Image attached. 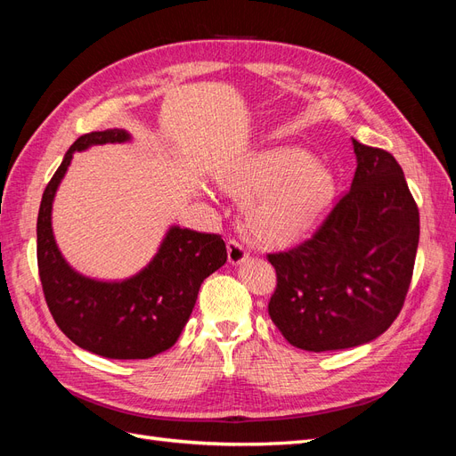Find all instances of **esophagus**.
<instances>
[{"instance_id":"34e87169","label":"esophagus","mask_w":456,"mask_h":456,"mask_svg":"<svg viewBox=\"0 0 456 456\" xmlns=\"http://www.w3.org/2000/svg\"><path fill=\"white\" fill-rule=\"evenodd\" d=\"M228 262L232 266H238V265H243V262L249 258V253H247L245 247L236 241V240H230L228 241Z\"/></svg>"}]
</instances>
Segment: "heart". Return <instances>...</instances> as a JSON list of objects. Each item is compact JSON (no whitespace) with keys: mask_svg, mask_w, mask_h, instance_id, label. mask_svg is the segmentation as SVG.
<instances>
[{"mask_svg":"<svg viewBox=\"0 0 456 456\" xmlns=\"http://www.w3.org/2000/svg\"><path fill=\"white\" fill-rule=\"evenodd\" d=\"M243 203V224L258 245L291 247L322 224L337 198L327 163L298 146H275L245 158L220 178Z\"/></svg>","mask_w":456,"mask_h":456,"instance_id":"obj_1","label":"heart"}]
</instances>
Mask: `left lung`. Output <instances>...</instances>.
Masks as SVG:
<instances>
[{
  "mask_svg": "<svg viewBox=\"0 0 456 456\" xmlns=\"http://www.w3.org/2000/svg\"><path fill=\"white\" fill-rule=\"evenodd\" d=\"M355 175L315 236L268 255L278 287L268 314L289 344L308 352L362 346L403 306L420 220L395 158L352 139Z\"/></svg>",
  "mask_w": 456,
  "mask_h": 456,
  "instance_id": "8db88e82",
  "label": "left lung"
}]
</instances>
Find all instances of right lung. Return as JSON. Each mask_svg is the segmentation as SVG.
<instances>
[{
	"mask_svg": "<svg viewBox=\"0 0 456 456\" xmlns=\"http://www.w3.org/2000/svg\"><path fill=\"white\" fill-rule=\"evenodd\" d=\"M126 129L79 136L47 184L37 215V266L53 320L79 348L110 360H148L169 350L205 278L226 262L216 233L169 226L148 265L126 280H96L70 266L54 240L53 201L76 151L131 142Z\"/></svg>",
	"mask_w": 456,
	"mask_h": 456,
	"instance_id": "obj_1",
	"label": "right lung"
}]
</instances>
